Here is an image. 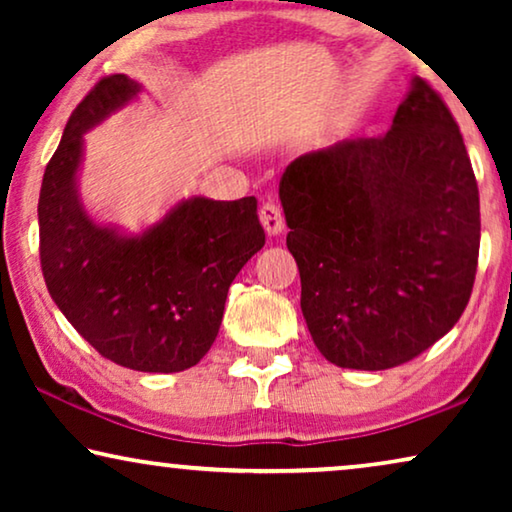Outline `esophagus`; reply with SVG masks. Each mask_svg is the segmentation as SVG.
Wrapping results in <instances>:
<instances>
[{"mask_svg": "<svg viewBox=\"0 0 512 512\" xmlns=\"http://www.w3.org/2000/svg\"><path fill=\"white\" fill-rule=\"evenodd\" d=\"M261 223L265 228V233L270 237L279 235L284 230V216H282V209H279L275 202H265L261 207Z\"/></svg>", "mask_w": 512, "mask_h": 512, "instance_id": "34e87169", "label": "esophagus"}]
</instances>
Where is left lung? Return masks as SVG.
<instances>
[{"mask_svg":"<svg viewBox=\"0 0 512 512\" xmlns=\"http://www.w3.org/2000/svg\"><path fill=\"white\" fill-rule=\"evenodd\" d=\"M286 247L314 345L387 370L457 324L480 249V198L459 125L412 76L391 130L305 153L279 181Z\"/></svg>","mask_w":512,"mask_h":512,"instance_id":"1","label":"left lung"}]
</instances>
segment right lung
<instances>
[{"label":"right lung","instance_id":"1","mask_svg":"<svg viewBox=\"0 0 512 512\" xmlns=\"http://www.w3.org/2000/svg\"><path fill=\"white\" fill-rule=\"evenodd\" d=\"M142 90L130 76H107L69 116L41 181V270L55 305L104 359L179 373L209 352L230 284L263 249L265 233L254 195H193L132 235L88 214L79 195L86 132Z\"/></svg>","mask_w":512,"mask_h":512}]
</instances>
